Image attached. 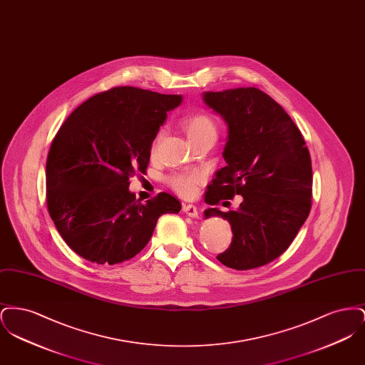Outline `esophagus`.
Listing matches in <instances>:
<instances>
[{"label": "esophagus", "instance_id": "obj_1", "mask_svg": "<svg viewBox=\"0 0 365 365\" xmlns=\"http://www.w3.org/2000/svg\"><path fill=\"white\" fill-rule=\"evenodd\" d=\"M182 210H183V213H186L190 217H198V209L191 204H183Z\"/></svg>", "mask_w": 365, "mask_h": 365}]
</instances>
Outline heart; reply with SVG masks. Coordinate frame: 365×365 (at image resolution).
<instances>
[{"label":"heart","instance_id":"1","mask_svg":"<svg viewBox=\"0 0 365 365\" xmlns=\"http://www.w3.org/2000/svg\"><path fill=\"white\" fill-rule=\"evenodd\" d=\"M182 125H183V128H185V131H186V134H187L190 140L202 138V137H207V135H215L216 137V134H217L216 123L213 122V119L205 113L187 115L182 120ZM161 138H163V131H158L156 137L153 139V143H152V153L156 152L157 146H158ZM201 180H202V175L200 173L178 174L171 178V185L179 194H182L185 197H190L197 190V186L200 185Z\"/></svg>","mask_w":365,"mask_h":365}]
</instances>
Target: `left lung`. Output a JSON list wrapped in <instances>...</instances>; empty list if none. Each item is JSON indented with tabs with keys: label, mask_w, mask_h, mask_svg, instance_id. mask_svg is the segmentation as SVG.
I'll return each instance as SVG.
<instances>
[{
	"label": "left lung",
	"mask_w": 365,
	"mask_h": 365,
	"mask_svg": "<svg viewBox=\"0 0 365 365\" xmlns=\"http://www.w3.org/2000/svg\"><path fill=\"white\" fill-rule=\"evenodd\" d=\"M204 104L227 124L223 157L205 202L228 204L242 197L237 210L208 208L204 217L230 222L232 241L217 260L234 269L265 265L290 246L312 205V163L299 130L268 94L256 87L205 91Z\"/></svg>",
	"instance_id": "obj_1"
}]
</instances>
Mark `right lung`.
<instances>
[{"label": "right lung", "instance_id": "add662e5", "mask_svg": "<svg viewBox=\"0 0 365 365\" xmlns=\"http://www.w3.org/2000/svg\"><path fill=\"white\" fill-rule=\"evenodd\" d=\"M179 94L113 87L79 105L53 139L46 160V202L63 240L97 264L133 259L157 220L182 205L168 192L140 204L130 178L145 174L153 139Z\"/></svg>", "mask_w": 365, "mask_h": 365}]
</instances>
